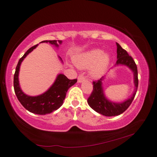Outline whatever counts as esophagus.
I'll return each instance as SVG.
<instances>
[{
  "label": "esophagus",
  "mask_w": 157,
  "mask_h": 157,
  "mask_svg": "<svg viewBox=\"0 0 157 157\" xmlns=\"http://www.w3.org/2000/svg\"><path fill=\"white\" fill-rule=\"evenodd\" d=\"M84 80H85V77H84V76L83 75V74H80V75H79L78 77V83H82V82H83Z\"/></svg>",
  "instance_id": "esophagus-1"
}]
</instances>
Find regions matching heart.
<instances>
[{"mask_svg":"<svg viewBox=\"0 0 157 157\" xmlns=\"http://www.w3.org/2000/svg\"><path fill=\"white\" fill-rule=\"evenodd\" d=\"M110 60V55L98 48L90 50L73 58L77 67L86 69L91 67L90 74L93 78H99L106 71Z\"/></svg>","mask_w":157,"mask_h":157,"instance_id":"heart-1","label":"heart"}]
</instances>
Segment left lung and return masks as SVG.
<instances>
[{
  "mask_svg": "<svg viewBox=\"0 0 157 157\" xmlns=\"http://www.w3.org/2000/svg\"><path fill=\"white\" fill-rule=\"evenodd\" d=\"M116 45L117 62L115 66H127L132 71L135 89L132 95L129 99L122 102H113L108 99L104 94L102 85L105 76H102L98 81H93V90L88 99V104L96 112L107 117L117 116L124 113L129 108L134 99L138 86V69L134 60H133L132 56H129L127 51L123 49L119 44L116 43Z\"/></svg>",
  "mask_w": 157,
  "mask_h": 157,
  "instance_id": "1",
  "label": "left lung"
}]
</instances>
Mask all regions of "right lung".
Segmentation results:
<instances>
[{"label": "right lung", "mask_w": 157, "mask_h": 157, "mask_svg": "<svg viewBox=\"0 0 157 157\" xmlns=\"http://www.w3.org/2000/svg\"><path fill=\"white\" fill-rule=\"evenodd\" d=\"M50 43L51 44L54 45L58 47V43L61 44V40H44L40 43ZM38 44L33 46L30 48L22 58H20L18 63L16 70L14 75V88L15 94L17 97L21 104L25 109L37 115H46L52 113L54 110L58 109L63 104L64 99H65L66 93L68 89L75 84L77 82V79L69 80L64 74H60L56 77V81L43 94L37 96H29L25 94L20 88L19 81V74L20 66L24 58L32 52L33 49L37 47ZM60 60L63 63L62 58L58 56Z\"/></svg>", "instance_id": "obj_1"}]
</instances>
